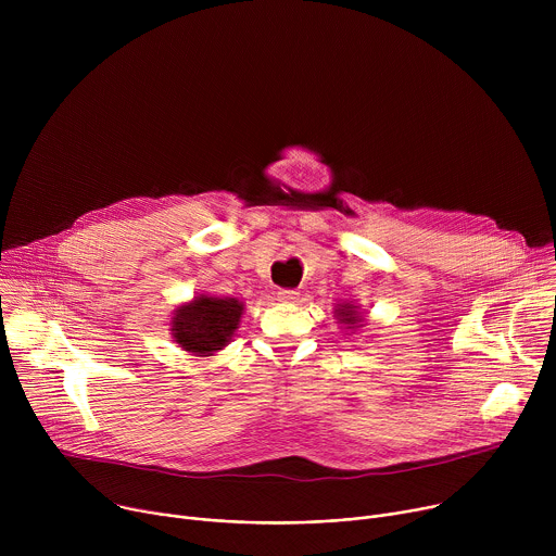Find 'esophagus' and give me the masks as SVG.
I'll return each mask as SVG.
<instances>
[{
    "instance_id": "34e87169",
    "label": "esophagus",
    "mask_w": 556,
    "mask_h": 556,
    "mask_svg": "<svg viewBox=\"0 0 556 556\" xmlns=\"http://www.w3.org/2000/svg\"><path fill=\"white\" fill-rule=\"evenodd\" d=\"M277 296H279V301H286V303H288V301H294V299L299 296V292H296V290H288V288H283V290H279V292H277Z\"/></svg>"
}]
</instances>
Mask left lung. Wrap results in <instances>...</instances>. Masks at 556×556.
Instances as JSON below:
<instances>
[{"label": "left lung", "instance_id": "1", "mask_svg": "<svg viewBox=\"0 0 556 556\" xmlns=\"http://www.w3.org/2000/svg\"><path fill=\"white\" fill-rule=\"evenodd\" d=\"M354 309H356V307H354V305H350V303H345V305H341V307H339V316H341V321H343V324H350V326H352V324H356V321H358V316H356V312H354Z\"/></svg>", "mask_w": 556, "mask_h": 556}]
</instances>
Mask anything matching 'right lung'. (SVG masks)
Here are the masks:
<instances>
[{"mask_svg":"<svg viewBox=\"0 0 556 556\" xmlns=\"http://www.w3.org/2000/svg\"><path fill=\"white\" fill-rule=\"evenodd\" d=\"M242 303L237 299L198 296L193 303L176 309L174 337L187 352L211 354L222 350L242 316Z\"/></svg>","mask_w":556,"mask_h":556,"instance_id":"1","label":"right lung"}]
</instances>
